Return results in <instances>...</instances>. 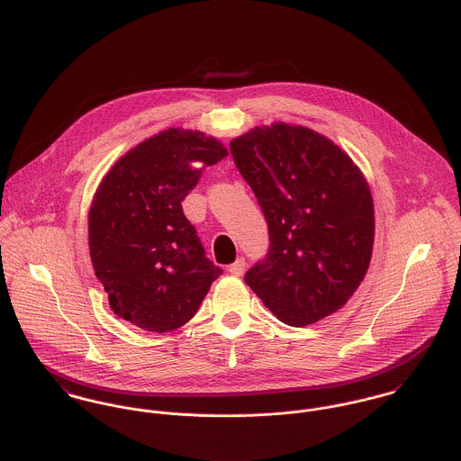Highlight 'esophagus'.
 I'll return each instance as SVG.
<instances>
[{"label":"esophagus","instance_id":"34e87169","mask_svg":"<svg viewBox=\"0 0 461 461\" xmlns=\"http://www.w3.org/2000/svg\"><path fill=\"white\" fill-rule=\"evenodd\" d=\"M228 271H230V275H233V276H242L244 271H246V260H244V258H237L235 264H231V266L228 267Z\"/></svg>","mask_w":461,"mask_h":461}]
</instances>
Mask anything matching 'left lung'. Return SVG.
Listing matches in <instances>:
<instances>
[{"label":"left lung","instance_id":"1","mask_svg":"<svg viewBox=\"0 0 461 461\" xmlns=\"http://www.w3.org/2000/svg\"><path fill=\"white\" fill-rule=\"evenodd\" d=\"M230 149L271 237L246 283L290 326L339 312L372 258L374 201L362 169L331 139L281 121L235 137Z\"/></svg>","mask_w":461,"mask_h":461}]
</instances>
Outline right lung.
Instances as JSON below:
<instances>
[{"label": "right lung", "mask_w": 461, "mask_h": 461, "mask_svg": "<svg viewBox=\"0 0 461 461\" xmlns=\"http://www.w3.org/2000/svg\"><path fill=\"white\" fill-rule=\"evenodd\" d=\"M226 155L212 135L169 128L131 148L103 176L89 210V251L122 321L153 333L178 330L222 275L204 257L182 201L201 171Z\"/></svg>", "instance_id": "obj_1"}]
</instances>
